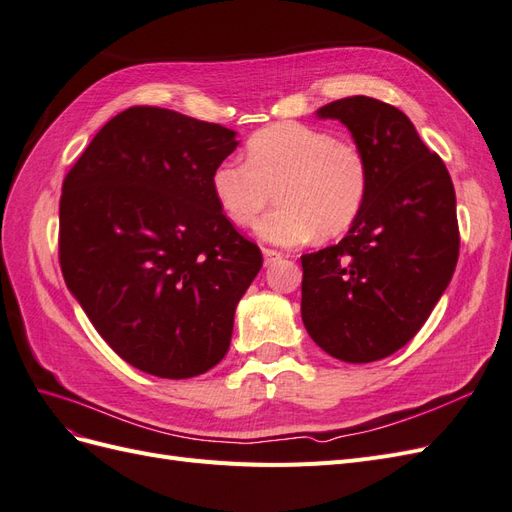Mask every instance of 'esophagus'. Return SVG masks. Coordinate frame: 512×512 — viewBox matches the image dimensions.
Masks as SVG:
<instances>
[{"instance_id": "1", "label": "esophagus", "mask_w": 512, "mask_h": 512, "mask_svg": "<svg viewBox=\"0 0 512 512\" xmlns=\"http://www.w3.org/2000/svg\"><path fill=\"white\" fill-rule=\"evenodd\" d=\"M262 256H265V265H273V262L282 258V252L271 250V247H265V250H262Z\"/></svg>"}]
</instances>
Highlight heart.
Wrapping results in <instances>:
<instances>
[{
    "instance_id": "b5f03b06",
    "label": "heart",
    "mask_w": 512,
    "mask_h": 512,
    "mask_svg": "<svg viewBox=\"0 0 512 512\" xmlns=\"http://www.w3.org/2000/svg\"><path fill=\"white\" fill-rule=\"evenodd\" d=\"M211 192L226 218L252 226L273 190L277 207L256 226L260 239L299 245L314 235L331 239L359 218L367 196V160L350 141L297 121L273 123L245 145V164L222 160Z\"/></svg>"
}]
</instances>
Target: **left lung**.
Segmentation results:
<instances>
[{
    "label": "left lung",
    "mask_w": 512,
    "mask_h": 512,
    "mask_svg": "<svg viewBox=\"0 0 512 512\" xmlns=\"http://www.w3.org/2000/svg\"><path fill=\"white\" fill-rule=\"evenodd\" d=\"M318 117L350 130L369 183L348 235L301 256L303 324L339 361H380L418 333L455 273V188L399 108L352 96L318 108Z\"/></svg>",
    "instance_id": "1"
}]
</instances>
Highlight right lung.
<instances>
[{
  "instance_id": "add662e5",
  "label": "right lung",
  "mask_w": 512,
  "mask_h": 512,
  "mask_svg": "<svg viewBox=\"0 0 512 512\" xmlns=\"http://www.w3.org/2000/svg\"><path fill=\"white\" fill-rule=\"evenodd\" d=\"M237 145L220 123L130 106L64 179L66 286L104 342L151 376L183 380L218 365L262 267L260 247L230 224L209 183Z\"/></svg>"
}]
</instances>
